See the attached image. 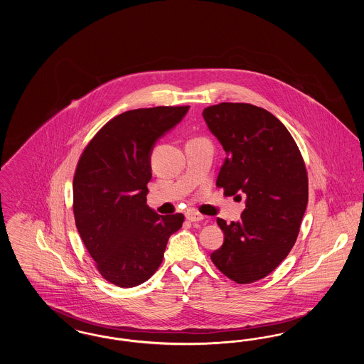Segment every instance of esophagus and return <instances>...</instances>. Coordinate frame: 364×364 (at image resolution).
<instances>
[{"label":"esophagus","instance_id":"esophagus-1","mask_svg":"<svg viewBox=\"0 0 364 364\" xmlns=\"http://www.w3.org/2000/svg\"><path fill=\"white\" fill-rule=\"evenodd\" d=\"M187 220L191 221V223H199V221H203L205 220V217L202 215V214H199V213H196V211H190V213H187Z\"/></svg>","mask_w":364,"mask_h":364}]
</instances>
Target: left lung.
Instances as JSON below:
<instances>
[{"instance_id": "left-lung-1", "label": "left lung", "mask_w": 364, "mask_h": 364, "mask_svg": "<svg viewBox=\"0 0 364 364\" xmlns=\"http://www.w3.org/2000/svg\"><path fill=\"white\" fill-rule=\"evenodd\" d=\"M202 114L226 154L217 187L247 198L242 220L217 218L225 239L211 260L226 277L250 284L270 274L294 247L309 202L306 165L285 125L262 107L224 102Z\"/></svg>"}]
</instances>
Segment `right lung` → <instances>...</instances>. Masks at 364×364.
I'll return each mask as SVG.
<instances>
[{
  "label": "right lung",
  "mask_w": 364,
  "mask_h": 364,
  "mask_svg": "<svg viewBox=\"0 0 364 364\" xmlns=\"http://www.w3.org/2000/svg\"><path fill=\"white\" fill-rule=\"evenodd\" d=\"M188 106H156L116 116L88 143L73 177L77 232L101 276L122 288L147 281L184 215H159L147 202L156 141Z\"/></svg>",
  "instance_id": "1"
}]
</instances>
